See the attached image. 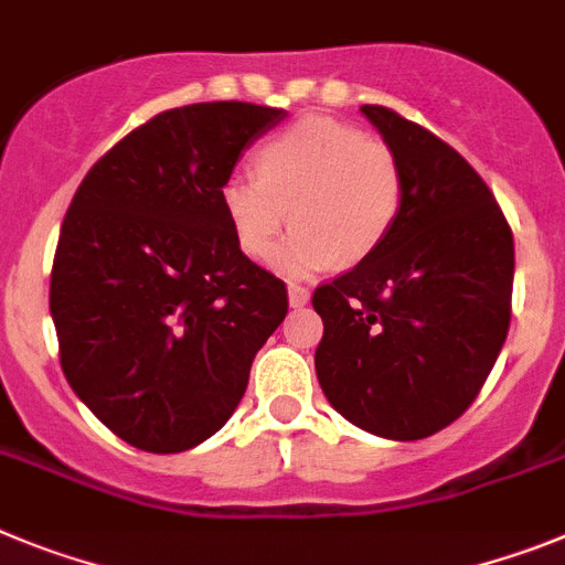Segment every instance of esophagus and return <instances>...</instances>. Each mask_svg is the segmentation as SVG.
<instances>
[{
	"instance_id": "1",
	"label": "esophagus",
	"mask_w": 565,
	"mask_h": 565,
	"mask_svg": "<svg viewBox=\"0 0 565 565\" xmlns=\"http://www.w3.org/2000/svg\"><path fill=\"white\" fill-rule=\"evenodd\" d=\"M287 292H289V303H292V307H303V303L310 301V289L301 287V284H289Z\"/></svg>"
}]
</instances>
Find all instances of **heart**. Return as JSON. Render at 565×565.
<instances>
[{
  "label": "heart",
  "instance_id": "1",
  "mask_svg": "<svg viewBox=\"0 0 565 565\" xmlns=\"http://www.w3.org/2000/svg\"><path fill=\"white\" fill-rule=\"evenodd\" d=\"M255 175H230L218 204L235 244L253 262H269L287 224L292 235L278 253L289 276L366 262L398 224L406 170L384 139L327 116H307L255 150Z\"/></svg>",
  "mask_w": 565,
  "mask_h": 565
}]
</instances>
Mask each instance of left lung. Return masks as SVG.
I'll return each mask as SVG.
<instances>
[{
	"mask_svg": "<svg viewBox=\"0 0 565 565\" xmlns=\"http://www.w3.org/2000/svg\"><path fill=\"white\" fill-rule=\"evenodd\" d=\"M398 150L406 201L381 249L321 284L316 372L361 429L429 438L478 398L512 321L514 238L475 167L381 105L361 107Z\"/></svg>",
	"mask_w": 565,
	"mask_h": 565,
	"instance_id": "left-lung-1",
	"label": "left lung"
}]
</instances>
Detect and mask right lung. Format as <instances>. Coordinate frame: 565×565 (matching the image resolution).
<instances>
[{
    "instance_id": "add662e5",
    "label": "right lung",
    "mask_w": 565,
    "mask_h": 565,
    "mask_svg": "<svg viewBox=\"0 0 565 565\" xmlns=\"http://www.w3.org/2000/svg\"><path fill=\"white\" fill-rule=\"evenodd\" d=\"M284 110L173 107L102 156L67 207L51 316L67 384L121 440L193 449L242 401L287 316L281 278L238 249L218 190Z\"/></svg>"
}]
</instances>
